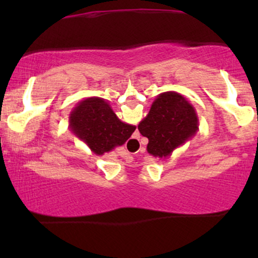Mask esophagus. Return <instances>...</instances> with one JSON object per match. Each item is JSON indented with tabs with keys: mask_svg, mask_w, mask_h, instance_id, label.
I'll use <instances>...</instances> for the list:
<instances>
[{
	"mask_svg": "<svg viewBox=\"0 0 258 258\" xmlns=\"http://www.w3.org/2000/svg\"><path fill=\"white\" fill-rule=\"evenodd\" d=\"M131 142H137V141H136V139H135V138H133ZM125 160H126V161H127V162H132V161H131V160H133V156L131 155V154H128V153H127V154H126V156H125Z\"/></svg>",
	"mask_w": 258,
	"mask_h": 258,
	"instance_id": "esophagus-1",
	"label": "esophagus"
}]
</instances>
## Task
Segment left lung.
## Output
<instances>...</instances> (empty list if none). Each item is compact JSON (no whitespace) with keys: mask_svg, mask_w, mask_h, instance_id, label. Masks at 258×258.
I'll list each match as a JSON object with an SVG mask.
<instances>
[{"mask_svg":"<svg viewBox=\"0 0 258 258\" xmlns=\"http://www.w3.org/2000/svg\"><path fill=\"white\" fill-rule=\"evenodd\" d=\"M138 130L149 139L148 153L162 159L197 135L199 119L194 106L182 94L168 91L156 97Z\"/></svg>","mask_w":258,"mask_h":258,"instance_id":"left-lung-1","label":"left lung"}]
</instances>
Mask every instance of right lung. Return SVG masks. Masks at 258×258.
I'll return each instance as SVG.
<instances>
[{"label": "right lung", "mask_w": 258, "mask_h": 258, "mask_svg": "<svg viewBox=\"0 0 258 258\" xmlns=\"http://www.w3.org/2000/svg\"><path fill=\"white\" fill-rule=\"evenodd\" d=\"M69 128L96 155H104L121 147L131 137L136 126L123 122L103 98L90 97L73 109Z\"/></svg>", "instance_id": "1"}]
</instances>
